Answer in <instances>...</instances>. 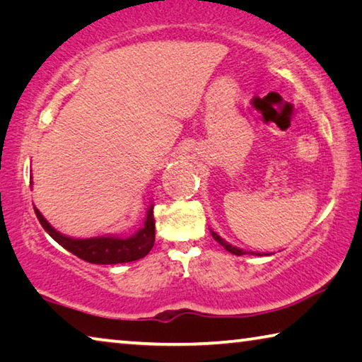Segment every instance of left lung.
Returning a JSON list of instances; mask_svg holds the SVG:
<instances>
[{
    "label": "left lung",
    "instance_id": "8db88e82",
    "mask_svg": "<svg viewBox=\"0 0 362 362\" xmlns=\"http://www.w3.org/2000/svg\"><path fill=\"white\" fill-rule=\"evenodd\" d=\"M212 233V236H214V240H216L220 246H223L225 247V250H228V252H231V254H235V255H244V254H247L246 250H243V249H238V247H235V246H231V244H228L226 243L225 240H222V238H220L217 233H214V231H211ZM249 254H252L254 255V252H249ZM255 255H260V254H255Z\"/></svg>",
    "mask_w": 362,
    "mask_h": 362
}]
</instances>
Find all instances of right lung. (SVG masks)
Returning <instances> with one entry per match:
<instances>
[{
  "instance_id": "1",
  "label": "right lung",
  "mask_w": 362,
  "mask_h": 362,
  "mask_svg": "<svg viewBox=\"0 0 362 362\" xmlns=\"http://www.w3.org/2000/svg\"><path fill=\"white\" fill-rule=\"evenodd\" d=\"M35 214L40 223L54 241L65 247L69 252L75 254L79 259L97 265H115V263L134 262L150 252L155 244V217H153V206L146 211V218L144 228H140L131 238L119 236H95L88 240H75L65 235H60L49 225L47 220L41 216V212L35 207Z\"/></svg>"
}]
</instances>
